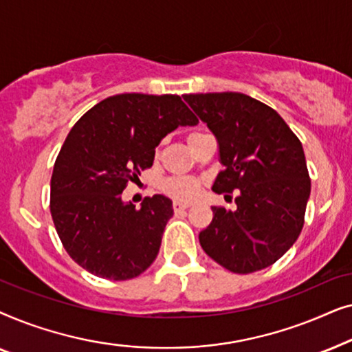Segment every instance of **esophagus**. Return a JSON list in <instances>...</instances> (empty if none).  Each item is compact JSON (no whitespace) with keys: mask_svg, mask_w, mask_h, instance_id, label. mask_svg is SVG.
Instances as JSON below:
<instances>
[{"mask_svg":"<svg viewBox=\"0 0 352 352\" xmlns=\"http://www.w3.org/2000/svg\"><path fill=\"white\" fill-rule=\"evenodd\" d=\"M189 206H190V204H184V201H175V204H173V210H175L176 211V213H177V211H182V210H187V208H189Z\"/></svg>","mask_w":352,"mask_h":352,"instance_id":"obj_1","label":"esophagus"}]
</instances>
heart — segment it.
<instances>
[{
	"instance_id": "heart-1",
	"label": "heart",
	"mask_w": 352,
	"mask_h": 352,
	"mask_svg": "<svg viewBox=\"0 0 352 352\" xmlns=\"http://www.w3.org/2000/svg\"><path fill=\"white\" fill-rule=\"evenodd\" d=\"M201 133H190L187 141L192 138L199 136ZM200 181L195 179V177L190 176H176V177H170L163 186V189L168 195H171L173 199L176 200H184V201H190L194 200L200 192Z\"/></svg>"
}]
</instances>
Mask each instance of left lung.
Returning a JSON list of instances; mask_svg holds the SVG:
<instances>
[{
    "label": "left lung",
    "mask_w": 352,
    "mask_h": 352,
    "mask_svg": "<svg viewBox=\"0 0 352 352\" xmlns=\"http://www.w3.org/2000/svg\"><path fill=\"white\" fill-rule=\"evenodd\" d=\"M184 100L219 142L224 170L213 190L239 192L235 211L211 206L213 221L199 234L201 248L230 272L269 267L305 224L311 179L301 141L276 110L247 94H186Z\"/></svg>",
    "instance_id": "obj_1"
}]
</instances>
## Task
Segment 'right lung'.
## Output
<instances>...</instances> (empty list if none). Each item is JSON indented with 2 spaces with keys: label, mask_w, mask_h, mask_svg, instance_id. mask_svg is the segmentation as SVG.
I'll return each mask as SVG.
<instances>
[{
  "label": "right lung",
  "mask_w": 352,
  "mask_h": 352,
  "mask_svg": "<svg viewBox=\"0 0 352 352\" xmlns=\"http://www.w3.org/2000/svg\"><path fill=\"white\" fill-rule=\"evenodd\" d=\"M197 117L176 94L110 96L70 129L56 158L50 210L65 252L96 277L129 280L155 261L171 200L123 204L128 182L152 166L155 147Z\"/></svg>",
  "instance_id": "obj_1"
}]
</instances>
